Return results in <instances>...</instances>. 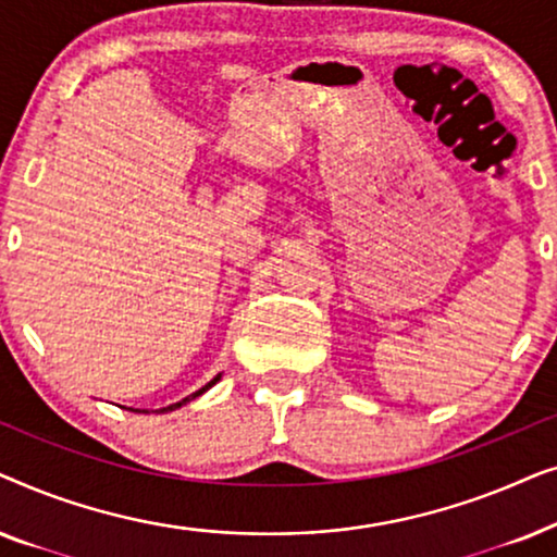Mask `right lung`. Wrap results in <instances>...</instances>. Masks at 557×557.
Instances as JSON below:
<instances>
[{"instance_id":"1","label":"right lung","mask_w":557,"mask_h":557,"mask_svg":"<svg viewBox=\"0 0 557 557\" xmlns=\"http://www.w3.org/2000/svg\"><path fill=\"white\" fill-rule=\"evenodd\" d=\"M220 377H223V372H220V375H215V377H212L208 385H202V387H200V391H195L193 395H187V398H182L180 403H172V406H166V408H159V410H157V413H170V410H177V408H182V406H187V403H189V400L200 398V395H202V393H208V391H210V387H212V385H215ZM128 410H134V408H128ZM134 413H149V410H139V408H136V410H134Z\"/></svg>"}]
</instances>
